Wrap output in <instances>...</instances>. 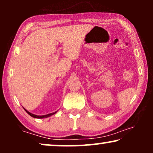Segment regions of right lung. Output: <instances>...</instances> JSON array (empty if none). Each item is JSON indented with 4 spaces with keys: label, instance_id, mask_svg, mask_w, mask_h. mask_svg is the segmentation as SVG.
Instances as JSON below:
<instances>
[{
    "label": "right lung",
    "instance_id": "1",
    "mask_svg": "<svg viewBox=\"0 0 153 153\" xmlns=\"http://www.w3.org/2000/svg\"><path fill=\"white\" fill-rule=\"evenodd\" d=\"M24 110L26 111L27 112V114H29L30 116H32L33 118H48V117H49V116H52V115L55 114L57 112V111H56V112H54V113H51V114H47V115H43V116H37V115L33 114H31V113H30L29 111H27V110L26 109V108H24Z\"/></svg>",
    "mask_w": 153,
    "mask_h": 153
}]
</instances>
